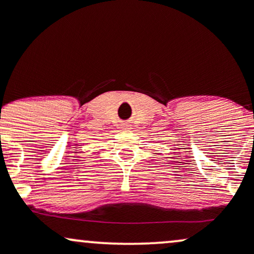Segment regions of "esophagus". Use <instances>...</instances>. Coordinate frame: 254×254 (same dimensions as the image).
<instances>
[{"label": "esophagus", "mask_w": 254, "mask_h": 254, "mask_svg": "<svg viewBox=\"0 0 254 254\" xmlns=\"http://www.w3.org/2000/svg\"><path fill=\"white\" fill-rule=\"evenodd\" d=\"M121 127H122V130H131V124L130 123H123L121 125Z\"/></svg>", "instance_id": "obj_1"}]
</instances>
